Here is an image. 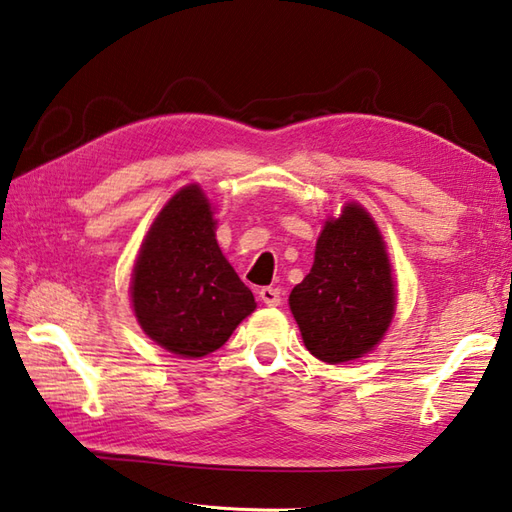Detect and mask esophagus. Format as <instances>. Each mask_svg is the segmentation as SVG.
Here are the masks:
<instances>
[{
    "instance_id": "34e87169",
    "label": "esophagus",
    "mask_w": 512,
    "mask_h": 512,
    "mask_svg": "<svg viewBox=\"0 0 512 512\" xmlns=\"http://www.w3.org/2000/svg\"><path fill=\"white\" fill-rule=\"evenodd\" d=\"M258 298L263 300L267 306H278L282 295H280V289H274V287H263L258 291Z\"/></svg>"
}]
</instances>
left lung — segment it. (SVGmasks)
I'll return each instance as SVG.
<instances>
[{"label": "left lung", "mask_w": 512, "mask_h": 512, "mask_svg": "<svg viewBox=\"0 0 512 512\" xmlns=\"http://www.w3.org/2000/svg\"><path fill=\"white\" fill-rule=\"evenodd\" d=\"M289 306L304 346L320 361L359 359L381 342L396 289L383 236L359 203L324 223L313 267L293 287Z\"/></svg>", "instance_id": "obj_1"}]
</instances>
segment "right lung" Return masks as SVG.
I'll return each mask as SVG.
<instances>
[{"mask_svg":"<svg viewBox=\"0 0 512 512\" xmlns=\"http://www.w3.org/2000/svg\"><path fill=\"white\" fill-rule=\"evenodd\" d=\"M208 197L192 184L157 214L140 247L131 302L142 331L179 357H206L256 309L217 243Z\"/></svg>","mask_w":512,"mask_h":512,"instance_id":"obj_1","label":"right lung"}]
</instances>
